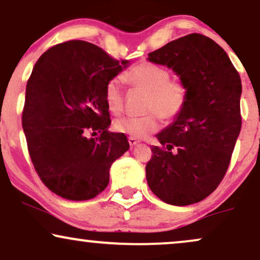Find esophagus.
<instances>
[{
    "instance_id": "34e87169",
    "label": "esophagus",
    "mask_w": 260,
    "mask_h": 260,
    "mask_svg": "<svg viewBox=\"0 0 260 260\" xmlns=\"http://www.w3.org/2000/svg\"><path fill=\"white\" fill-rule=\"evenodd\" d=\"M128 143H129V145L133 147V146H136L139 141H138L137 139H134V138H128Z\"/></svg>"
}]
</instances>
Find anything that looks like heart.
I'll return each mask as SVG.
<instances>
[{"instance_id":"obj_1","label":"heart","mask_w":260,"mask_h":260,"mask_svg":"<svg viewBox=\"0 0 260 260\" xmlns=\"http://www.w3.org/2000/svg\"><path fill=\"white\" fill-rule=\"evenodd\" d=\"M131 86L147 93L145 113L141 117H121L114 122L116 132L134 139H144L159 129L160 116L174 120L182 113L188 98L187 86L180 80H170V73L160 66L141 62L122 75ZM107 106L114 114L123 110V92L119 79L114 78L106 85Z\"/></svg>"}]
</instances>
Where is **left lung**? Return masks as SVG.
Instances as JSON below:
<instances>
[{
	"instance_id": "obj_1",
	"label": "left lung",
	"mask_w": 260,
	"mask_h": 260,
	"mask_svg": "<svg viewBox=\"0 0 260 260\" xmlns=\"http://www.w3.org/2000/svg\"><path fill=\"white\" fill-rule=\"evenodd\" d=\"M147 60L173 70L187 86L182 113L157 134L146 164L150 189L164 203H199L225 175L241 131V79L226 52L199 34L150 52Z\"/></svg>"
}]
</instances>
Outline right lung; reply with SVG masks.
<instances>
[{"label": "right lung", "mask_w": 260, "mask_h": 260, "mask_svg": "<svg viewBox=\"0 0 260 260\" xmlns=\"http://www.w3.org/2000/svg\"><path fill=\"white\" fill-rule=\"evenodd\" d=\"M129 66L97 45L70 41L45 51L26 86L22 128L41 180L55 194L88 200L109 183V169L129 149L111 121L106 85ZM87 132L100 137L87 138Z\"/></svg>", "instance_id": "right-lung-1"}]
</instances>
